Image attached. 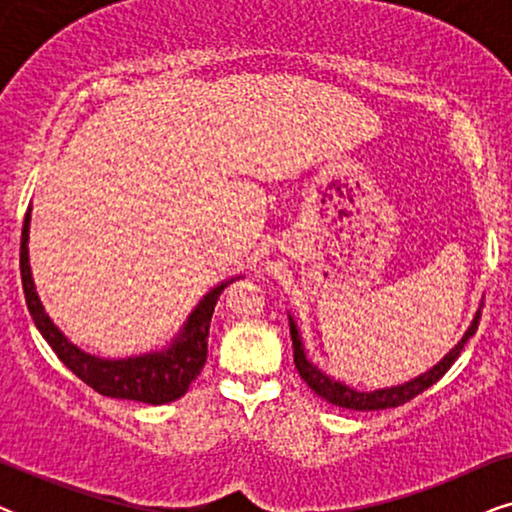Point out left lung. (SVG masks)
Returning <instances> with one entry per match:
<instances>
[{"label": "left lung", "instance_id": "left-lung-1", "mask_svg": "<svg viewBox=\"0 0 512 512\" xmlns=\"http://www.w3.org/2000/svg\"><path fill=\"white\" fill-rule=\"evenodd\" d=\"M478 324H480V310H478V314H475L471 328H468L459 345L454 347L452 352L438 363V366H433L429 373L419 375V377H415V380L401 384V387L377 389V391H356V389H349L347 384L331 380V377L324 375L317 366H312V363L307 361L303 342H300V335H298V328H296V324H293V319L289 317L291 340H293V361H296L300 377H303V380L307 382V387H310L314 394L321 396L328 403L338 405V408H347V410H387V408H398V405L412 401V398L422 394V391L433 387V384H436L440 377H443L447 370L452 368V363L459 359L461 349H464L468 338L478 331Z\"/></svg>", "mask_w": 512, "mask_h": 512}]
</instances>
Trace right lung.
I'll return each mask as SVG.
<instances>
[{
	"mask_svg": "<svg viewBox=\"0 0 512 512\" xmlns=\"http://www.w3.org/2000/svg\"><path fill=\"white\" fill-rule=\"evenodd\" d=\"M27 223H30V212L25 214L23 235H20V279H23L25 303L34 319V326L39 328V333L53 347L58 359L81 382H86L90 389H95L102 396L128 398V401H142L153 405L177 401V398L184 396L188 387H191V382L205 368L209 321H212L216 300H219L221 291L230 282L216 286L214 291H209L202 298V303L188 317V324L181 331V338L174 340V345L165 349V352H153L123 361L97 359V356H90L81 352L79 347H74L53 326V321L48 319L44 307H41L37 291H34L30 261H27Z\"/></svg>",
	"mask_w": 512,
	"mask_h": 512,
	"instance_id": "add662e5",
	"label": "right lung"
}]
</instances>
